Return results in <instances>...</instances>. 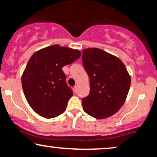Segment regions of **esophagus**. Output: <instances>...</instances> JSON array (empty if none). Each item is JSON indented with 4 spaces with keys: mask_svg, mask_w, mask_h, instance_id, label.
<instances>
[{
    "mask_svg": "<svg viewBox=\"0 0 157 157\" xmlns=\"http://www.w3.org/2000/svg\"><path fill=\"white\" fill-rule=\"evenodd\" d=\"M77 88H78V86H75V91L76 93H77Z\"/></svg>",
    "mask_w": 157,
    "mask_h": 157,
    "instance_id": "obj_1",
    "label": "esophagus"
}]
</instances>
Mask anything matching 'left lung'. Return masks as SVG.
Listing matches in <instances>:
<instances>
[{
  "mask_svg": "<svg viewBox=\"0 0 157 157\" xmlns=\"http://www.w3.org/2000/svg\"><path fill=\"white\" fill-rule=\"evenodd\" d=\"M82 58L90 79V93L82 99L84 111L99 120L109 117L125 102L130 75L120 59L100 48H86Z\"/></svg>",
  "mask_w": 157,
  "mask_h": 157,
  "instance_id": "1",
  "label": "left lung"
}]
</instances>
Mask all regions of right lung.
Listing matches in <instances>:
<instances>
[{"label":"right lung","mask_w":157,"mask_h":157,"mask_svg":"<svg viewBox=\"0 0 157 157\" xmlns=\"http://www.w3.org/2000/svg\"><path fill=\"white\" fill-rule=\"evenodd\" d=\"M81 56L77 49L55 44L32 55L23 71L21 82L27 102L37 114L50 119L59 116L73 96L62 68Z\"/></svg>","instance_id":"add662e5"}]
</instances>
